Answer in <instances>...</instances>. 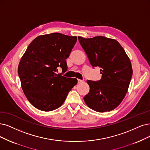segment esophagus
Returning <instances> with one entry per match:
<instances>
[{"label":"esophagus","instance_id":"obj_1","mask_svg":"<svg viewBox=\"0 0 150 150\" xmlns=\"http://www.w3.org/2000/svg\"><path fill=\"white\" fill-rule=\"evenodd\" d=\"M83 82H84L83 80H81L78 79V83H83Z\"/></svg>","mask_w":150,"mask_h":150}]
</instances>
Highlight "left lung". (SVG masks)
Instances as JSON below:
<instances>
[{
    "instance_id": "8db88e82",
    "label": "left lung",
    "mask_w": 150,
    "mask_h": 150,
    "mask_svg": "<svg viewBox=\"0 0 150 150\" xmlns=\"http://www.w3.org/2000/svg\"><path fill=\"white\" fill-rule=\"evenodd\" d=\"M93 67H99L101 79L88 80L90 91L83 98L87 106L99 112L110 111L122 101L133 74L130 60L120 44L104 36H79Z\"/></svg>"
}]
</instances>
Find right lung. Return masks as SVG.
I'll use <instances>...</instances> for the list:
<instances>
[{"instance_id": "right-lung-1", "label": "right lung", "mask_w": 150, "mask_h": 150, "mask_svg": "<svg viewBox=\"0 0 150 150\" xmlns=\"http://www.w3.org/2000/svg\"><path fill=\"white\" fill-rule=\"evenodd\" d=\"M77 40L59 33L40 35L29 44L18 67L21 86L28 100L36 109L51 111L60 107L77 79L57 74L67 71L66 59Z\"/></svg>"}]
</instances>
